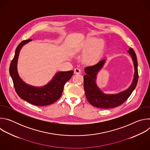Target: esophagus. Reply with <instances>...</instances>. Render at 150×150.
<instances>
[{
  "label": "esophagus",
  "instance_id": "obj_1",
  "mask_svg": "<svg viewBox=\"0 0 150 150\" xmlns=\"http://www.w3.org/2000/svg\"><path fill=\"white\" fill-rule=\"evenodd\" d=\"M74 73L75 74H81V70L79 68H75L74 69Z\"/></svg>",
  "mask_w": 150,
  "mask_h": 150
}]
</instances>
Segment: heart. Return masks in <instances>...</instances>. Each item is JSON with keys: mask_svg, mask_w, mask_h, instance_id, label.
Returning <instances> with one entry per match:
<instances>
[{"mask_svg": "<svg viewBox=\"0 0 150 150\" xmlns=\"http://www.w3.org/2000/svg\"><path fill=\"white\" fill-rule=\"evenodd\" d=\"M105 44L103 39L90 37L85 38L75 48L76 52L85 53L83 62L88 65H94L99 62L103 55Z\"/></svg>", "mask_w": 150, "mask_h": 150, "instance_id": "b5f03b06", "label": "heart"}]
</instances>
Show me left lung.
Wrapping results in <instances>:
<instances>
[{
    "label": "left lung",
    "instance_id": "1",
    "mask_svg": "<svg viewBox=\"0 0 150 150\" xmlns=\"http://www.w3.org/2000/svg\"><path fill=\"white\" fill-rule=\"evenodd\" d=\"M132 59L134 66L133 81L126 90L116 94H105L97 86L96 79L97 74L103 68L105 59L100 61L96 65L86 67L84 69L85 74L83 76V87L85 96L88 102L93 106L101 109H110L123 104L131 96L135 88L138 79V62L134 50L129 48L127 50Z\"/></svg>",
    "mask_w": 150,
    "mask_h": 150
}]
</instances>
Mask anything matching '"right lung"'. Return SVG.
<instances>
[{
	"mask_svg": "<svg viewBox=\"0 0 150 150\" xmlns=\"http://www.w3.org/2000/svg\"><path fill=\"white\" fill-rule=\"evenodd\" d=\"M31 40L28 39L23 41L18 46L11 63L9 73L16 92L21 98L35 105H47L54 103L61 97L64 85L71 78L74 71L57 72L52 79L44 86L34 87L25 83L18 75L17 63L21 49Z\"/></svg>",
	"mask_w": 150,
	"mask_h": 150,
	"instance_id": "add662e5",
	"label": "right lung"
}]
</instances>
